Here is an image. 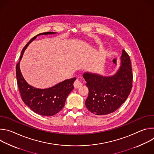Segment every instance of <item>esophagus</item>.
Here are the masks:
<instances>
[{
  "mask_svg": "<svg viewBox=\"0 0 154 154\" xmlns=\"http://www.w3.org/2000/svg\"><path fill=\"white\" fill-rule=\"evenodd\" d=\"M82 85H83L82 82L80 80L78 79H76V80H75L74 83V87L75 88H77L81 86Z\"/></svg>",
  "mask_w": 154,
  "mask_h": 154,
  "instance_id": "obj_1",
  "label": "esophagus"
}]
</instances>
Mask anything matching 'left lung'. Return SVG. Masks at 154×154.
<instances>
[{
    "label": "left lung",
    "instance_id": "1",
    "mask_svg": "<svg viewBox=\"0 0 154 154\" xmlns=\"http://www.w3.org/2000/svg\"><path fill=\"white\" fill-rule=\"evenodd\" d=\"M121 66L110 77L85 73L83 77L89 90L85 105L96 115L112 113L122 105L132 88L133 74L128 54L123 49Z\"/></svg>",
    "mask_w": 154,
    "mask_h": 154
}]
</instances>
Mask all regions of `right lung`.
I'll use <instances>...</instances> for the list:
<instances>
[{
    "instance_id": "add662e5",
    "label": "right lung",
    "mask_w": 154,
    "mask_h": 154,
    "mask_svg": "<svg viewBox=\"0 0 154 154\" xmlns=\"http://www.w3.org/2000/svg\"><path fill=\"white\" fill-rule=\"evenodd\" d=\"M54 33H55L52 32H45L32 38L22 50L19 61L16 66L17 83L22 99L33 112L45 116H54L64 107L66 99L74 89L73 83L76 78L66 80L49 88H35L29 85L22 75L19 68V62L29 44L38 36Z\"/></svg>"
}]
</instances>
